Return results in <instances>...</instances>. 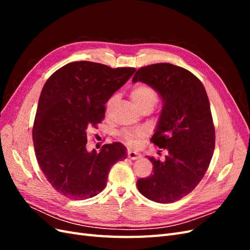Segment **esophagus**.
I'll return each mask as SVG.
<instances>
[{
  "label": "esophagus",
  "instance_id": "obj_1",
  "mask_svg": "<svg viewBox=\"0 0 250 250\" xmlns=\"http://www.w3.org/2000/svg\"><path fill=\"white\" fill-rule=\"evenodd\" d=\"M128 157H129L130 160L134 161V160H138V158H140V155L138 152H135V151H133V150H128Z\"/></svg>",
  "mask_w": 250,
  "mask_h": 250
}]
</instances>
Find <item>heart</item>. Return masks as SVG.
<instances>
[{
    "mask_svg": "<svg viewBox=\"0 0 250 250\" xmlns=\"http://www.w3.org/2000/svg\"><path fill=\"white\" fill-rule=\"evenodd\" d=\"M130 97L134 104L137 105V107L141 110L143 107L145 106H154L155 103L157 102V94L155 90L146 84H139L137 86H134L131 92H130ZM116 100V96H113L110 98L109 101L107 102V108H109L112 103ZM144 135L143 130H132V131H125L123 132V139L130 145H133L135 140L142 138Z\"/></svg>",
    "mask_w": 250,
    "mask_h": 250,
    "instance_id": "b5f03b06",
    "label": "heart"
}]
</instances>
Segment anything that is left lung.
I'll use <instances>...</instances> for the list:
<instances>
[{
	"mask_svg": "<svg viewBox=\"0 0 250 250\" xmlns=\"http://www.w3.org/2000/svg\"><path fill=\"white\" fill-rule=\"evenodd\" d=\"M143 82L160 95L163 107L151 141L167 150L164 161L148 157L151 175L140 178L142 195L158 203L181 199L197 187L215 149V127L209 101L201 81L171 63L141 67L132 82Z\"/></svg>",
	"mask_w": 250,
	"mask_h": 250,
	"instance_id": "8db88e82",
	"label": "left lung"
}]
</instances>
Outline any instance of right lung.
<instances>
[{
  "mask_svg": "<svg viewBox=\"0 0 250 250\" xmlns=\"http://www.w3.org/2000/svg\"><path fill=\"white\" fill-rule=\"evenodd\" d=\"M135 72L74 62L44 83L32 131L36 160L55 190L74 200L92 198L106 187L110 168L124 161L126 147L105 144L98 153L86 149V130L100 123L105 104Z\"/></svg>",
  "mask_w": 250,
  "mask_h": 250,
  "instance_id": "add662e5",
  "label": "right lung"
}]
</instances>
